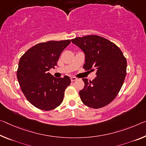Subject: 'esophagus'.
Listing matches in <instances>:
<instances>
[{
  "mask_svg": "<svg viewBox=\"0 0 146 146\" xmlns=\"http://www.w3.org/2000/svg\"><path fill=\"white\" fill-rule=\"evenodd\" d=\"M76 80H77V78H76V77H71V82H74V81H75Z\"/></svg>",
  "mask_w": 146,
  "mask_h": 146,
  "instance_id": "esophagus-1",
  "label": "esophagus"
}]
</instances>
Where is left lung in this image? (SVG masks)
<instances>
[{
  "mask_svg": "<svg viewBox=\"0 0 146 146\" xmlns=\"http://www.w3.org/2000/svg\"><path fill=\"white\" fill-rule=\"evenodd\" d=\"M71 41L85 54L86 71H96L92 81L82 78L84 87L79 92L82 103L88 107L99 108L115 98L127 73V60L115 43L97 35L77 37Z\"/></svg>",
  "mask_w": 146,
  "mask_h": 146,
  "instance_id": "left-lung-1",
  "label": "left lung"
}]
</instances>
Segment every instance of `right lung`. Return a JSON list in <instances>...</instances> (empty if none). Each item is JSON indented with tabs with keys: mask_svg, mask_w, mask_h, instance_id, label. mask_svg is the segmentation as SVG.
<instances>
[{
	"mask_svg": "<svg viewBox=\"0 0 146 146\" xmlns=\"http://www.w3.org/2000/svg\"><path fill=\"white\" fill-rule=\"evenodd\" d=\"M70 43V40L40 43L21 57L17 71L18 82L25 98L39 109L51 110L63 101L70 78H55L48 71L54 68L62 52Z\"/></svg>",
	"mask_w": 146,
	"mask_h": 146,
	"instance_id": "obj_1",
	"label": "right lung"
}]
</instances>
